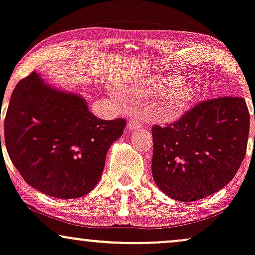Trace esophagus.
Returning a JSON list of instances; mask_svg holds the SVG:
<instances>
[{"label": "esophagus", "mask_w": 255, "mask_h": 255, "mask_svg": "<svg viewBox=\"0 0 255 255\" xmlns=\"http://www.w3.org/2000/svg\"><path fill=\"white\" fill-rule=\"evenodd\" d=\"M143 125V118L141 116H135L132 118H130L128 123V130H136L139 128Z\"/></svg>", "instance_id": "esophagus-1"}]
</instances>
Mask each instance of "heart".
Instances as JSON below:
<instances>
[{
	"label": "heart",
	"instance_id": "b5f03b06",
	"mask_svg": "<svg viewBox=\"0 0 255 255\" xmlns=\"http://www.w3.org/2000/svg\"><path fill=\"white\" fill-rule=\"evenodd\" d=\"M179 82L181 79L177 77H168V78H165L160 85V91L171 90L166 97L164 105L160 108L162 116L170 117V118L178 116L193 101L195 96V89L190 84H187V83L179 84Z\"/></svg>",
	"mask_w": 255,
	"mask_h": 255
}]
</instances>
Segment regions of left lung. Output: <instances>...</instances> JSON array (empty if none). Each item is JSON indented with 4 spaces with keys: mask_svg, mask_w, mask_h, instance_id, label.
Segmentation results:
<instances>
[{
    "mask_svg": "<svg viewBox=\"0 0 255 255\" xmlns=\"http://www.w3.org/2000/svg\"><path fill=\"white\" fill-rule=\"evenodd\" d=\"M248 133L250 112L245 99L224 96L199 102L177 122L151 128L154 181L177 201L212 195L241 166Z\"/></svg>",
    "mask_w": 255,
    "mask_h": 255,
    "instance_id": "left-lung-1",
    "label": "left lung"
}]
</instances>
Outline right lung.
Returning <instances> with one entry per match:
<instances>
[{"label": "right lung", "mask_w": 255, "mask_h": 255, "mask_svg": "<svg viewBox=\"0 0 255 255\" xmlns=\"http://www.w3.org/2000/svg\"><path fill=\"white\" fill-rule=\"evenodd\" d=\"M125 127L123 118H97L82 96L54 89L32 72L12 93L4 143L28 185L58 199H76L95 188L106 154Z\"/></svg>", "instance_id": "add662e5"}]
</instances>
